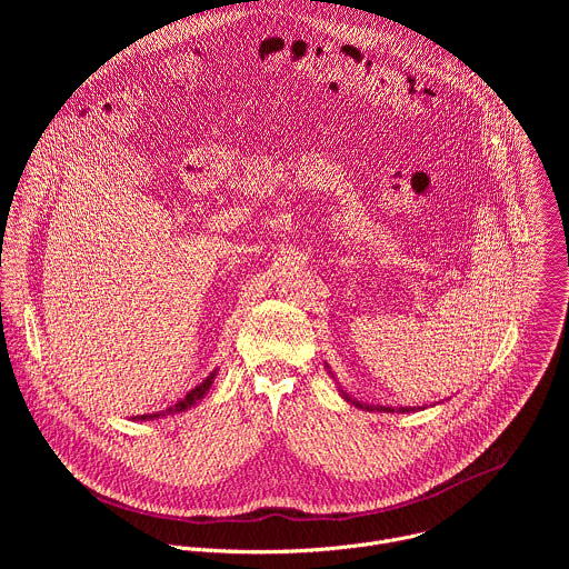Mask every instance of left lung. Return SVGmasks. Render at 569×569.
I'll return each instance as SVG.
<instances>
[{"instance_id":"8db88e82","label":"left lung","mask_w":569,"mask_h":569,"mask_svg":"<svg viewBox=\"0 0 569 569\" xmlns=\"http://www.w3.org/2000/svg\"><path fill=\"white\" fill-rule=\"evenodd\" d=\"M329 369V367H327ZM342 396L349 400V402H353L356 405V408H362V410H369V412H373V410H378V412H393L391 408H382V405H380V408H373V405H362L360 400H356V398H351L345 389H342ZM417 408H398V412H415Z\"/></svg>"}]
</instances>
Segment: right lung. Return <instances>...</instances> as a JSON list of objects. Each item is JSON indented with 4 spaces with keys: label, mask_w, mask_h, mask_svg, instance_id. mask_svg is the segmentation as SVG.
Segmentation results:
<instances>
[{
    "label": "right lung",
    "mask_w": 569,
    "mask_h": 569,
    "mask_svg": "<svg viewBox=\"0 0 569 569\" xmlns=\"http://www.w3.org/2000/svg\"><path fill=\"white\" fill-rule=\"evenodd\" d=\"M216 373L218 371H211L200 385H196L182 400H178L173 408H167V410H161V412H154V415H143V417H134V419H139V421H152V419H159V417H169V415H180V412H184V410H189V408H193V405L209 391V387H211V382H213V378H216Z\"/></svg>",
    "instance_id": "right-lung-1"
}]
</instances>
